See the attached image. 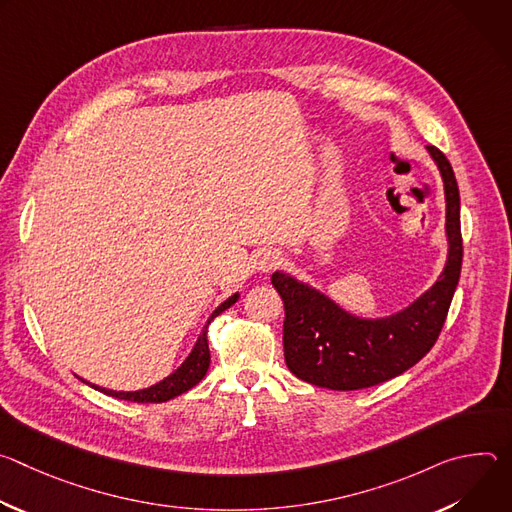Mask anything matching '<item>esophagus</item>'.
Instances as JSON below:
<instances>
[{
    "label": "esophagus",
    "mask_w": 512,
    "mask_h": 512,
    "mask_svg": "<svg viewBox=\"0 0 512 512\" xmlns=\"http://www.w3.org/2000/svg\"><path fill=\"white\" fill-rule=\"evenodd\" d=\"M281 255L277 253V251H271V249H267V251H261L259 255H257V259H255V265H257V269L259 271H263V273H267V271H273V269H277L279 265H281Z\"/></svg>",
    "instance_id": "34e87169"
}]
</instances>
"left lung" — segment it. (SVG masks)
Instances as JSON below:
<instances>
[{
    "label": "left lung",
    "mask_w": 512,
    "mask_h": 512,
    "mask_svg": "<svg viewBox=\"0 0 512 512\" xmlns=\"http://www.w3.org/2000/svg\"><path fill=\"white\" fill-rule=\"evenodd\" d=\"M427 152L444 178L450 251L442 275L409 308L364 320L283 271L271 275L285 308V364L298 379L332 391L367 389L411 369L440 336L462 271L460 190L448 158L433 145Z\"/></svg>",
    "instance_id": "8db88e82"
}]
</instances>
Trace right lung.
Instances as JSON below:
<instances>
[{"label":"right lung","mask_w":512,"mask_h":512,"mask_svg":"<svg viewBox=\"0 0 512 512\" xmlns=\"http://www.w3.org/2000/svg\"><path fill=\"white\" fill-rule=\"evenodd\" d=\"M239 300V294L231 296L227 302H223L221 306H218L210 318H208V324L218 316L223 314L227 308H231L235 302ZM208 324L204 326L202 334L198 336L192 352L188 354V358L180 364V367L170 375L166 377L164 381H160L158 385H152L148 389H141V391H109V389H101V387H95L99 389L101 393L105 395H111L115 399H123V401H133V403H164V401H170L182 393H186L188 389H192L194 385H198L208 367H210V350H208V338H206V332H208Z\"/></svg>","instance_id":"1"}]
</instances>
